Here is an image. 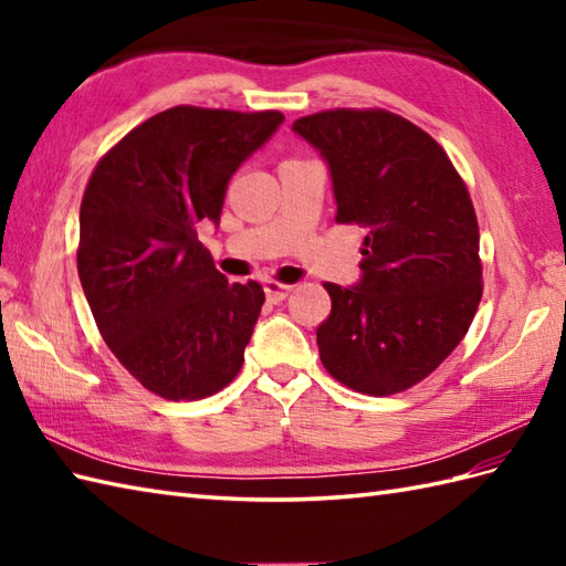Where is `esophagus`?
I'll return each instance as SVG.
<instances>
[{
  "label": "esophagus",
  "mask_w": 566,
  "mask_h": 566,
  "mask_svg": "<svg viewBox=\"0 0 566 566\" xmlns=\"http://www.w3.org/2000/svg\"><path fill=\"white\" fill-rule=\"evenodd\" d=\"M290 292H292V284H282V282H274V280L264 282V294H268V302H272V304L282 302V298Z\"/></svg>",
  "instance_id": "1"
}]
</instances>
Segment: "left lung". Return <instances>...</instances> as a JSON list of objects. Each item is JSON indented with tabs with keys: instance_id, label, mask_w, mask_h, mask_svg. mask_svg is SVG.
<instances>
[{
	"instance_id": "8db88e82",
	"label": "left lung",
	"mask_w": 566,
	"mask_h": 566,
	"mask_svg": "<svg viewBox=\"0 0 566 566\" xmlns=\"http://www.w3.org/2000/svg\"><path fill=\"white\" fill-rule=\"evenodd\" d=\"M294 130L328 163L335 221L365 228L363 280L326 282L321 363L345 387L389 396L423 381L482 302L479 223L467 185L423 128L384 109H331Z\"/></svg>"
}]
</instances>
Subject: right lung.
Returning a JSON list of instances; mask_svg holds the SVG:
<instances>
[{"mask_svg":"<svg viewBox=\"0 0 566 566\" xmlns=\"http://www.w3.org/2000/svg\"><path fill=\"white\" fill-rule=\"evenodd\" d=\"M282 122L172 106L118 140L84 189V296L118 363L163 399H203L243 367L264 292L228 284L197 228L219 223L228 179Z\"/></svg>","mask_w":566,"mask_h":566,"instance_id":"add662e5","label":"right lung"}]
</instances>
